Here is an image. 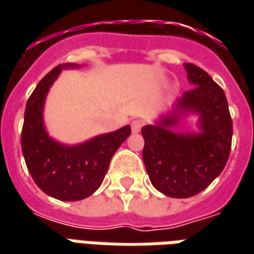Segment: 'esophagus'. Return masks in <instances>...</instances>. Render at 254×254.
Masks as SVG:
<instances>
[{
	"label": "esophagus",
	"mask_w": 254,
	"mask_h": 254,
	"mask_svg": "<svg viewBox=\"0 0 254 254\" xmlns=\"http://www.w3.org/2000/svg\"><path fill=\"white\" fill-rule=\"evenodd\" d=\"M141 127H143V121H140V120H134V121H132V132L133 133L140 132Z\"/></svg>",
	"instance_id": "1"
}]
</instances>
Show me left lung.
I'll return each mask as SVG.
<instances>
[{
    "label": "left lung",
    "mask_w": 254,
    "mask_h": 254,
    "mask_svg": "<svg viewBox=\"0 0 254 254\" xmlns=\"http://www.w3.org/2000/svg\"><path fill=\"white\" fill-rule=\"evenodd\" d=\"M194 88L155 125L141 129L143 160L151 184L174 198L196 196L223 171L229 159L233 121L223 89L201 67L185 64ZM188 112L199 114L198 133H176L171 127Z\"/></svg>",
    "instance_id": "1"
}]
</instances>
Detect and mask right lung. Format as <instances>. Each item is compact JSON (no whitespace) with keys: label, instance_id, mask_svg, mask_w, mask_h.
<instances>
[{"label":"right lung","instance_id":"add662e5","mask_svg":"<svg viewBox=\"0 0 254 254\" xmlns=\"http://www.w3.org/2000/svg\"><path fill=\"white\" fill-rule=\"evenodd\" d=\"M78 66L58 65L42 78L27 102L21 130V149L32 180L46 194L64 201L91 196L102 185L113 155L130 134L127 125L77 145L58 143L47 134L43 124L47 92L63 69Z\"/></svg>","mask_w":254,"mask_h":254}]
</instances>
